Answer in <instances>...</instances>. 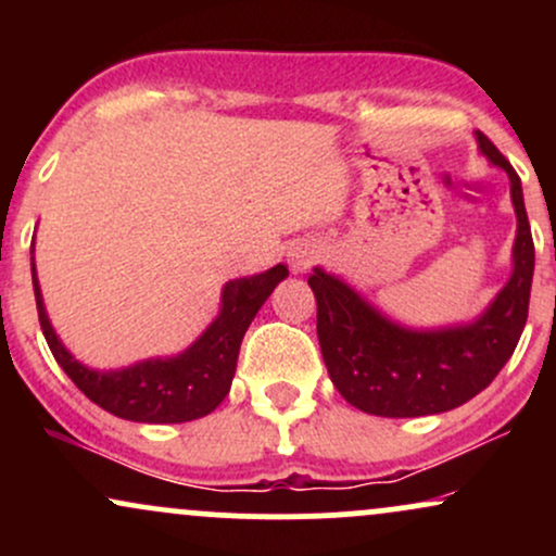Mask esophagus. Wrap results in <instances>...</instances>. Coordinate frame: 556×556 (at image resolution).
Here are the masks:
<instances>
[{"label":"esophagus","instance_id":"esophagus-1","mask_svg":"<svg viewBox=\"0 0 556 556\" xmlns=\"http://www.w3.org/2000/svg\"><path fill=\"white\" fill-rule=\"evenodd\" d=\"M318 256H321V245H318V242H314V240H298L295 245L287 251L290 269L295 274H303Z\"/></svg>","mask_w":556,"mask_h":556}]
</instances>
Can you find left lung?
<instances>
[{
    "label": "left lung",
    "instance_id": "left-lung-1",
    "mask_svg": "<svg viewBox=\"0 0 556 556\" xmlns=\"http://www.w3.org/2000/svg\"><path fill=\"white\" fill-rule=\"evenodd\" d=\"M478 151L507 172L518 232L513 271L476 318L446 327H405L355 287L316 266L308 277L318 305V342L337 392L381 418H418L455 410L483 392L518 348L533 282V238L522 185L496 146L476 132Z\"/></svg>",
    "mask_w": 556,
    "mask_h": 556
}]
</instances>
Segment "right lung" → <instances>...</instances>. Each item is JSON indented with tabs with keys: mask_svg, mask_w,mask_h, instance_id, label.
Returning <instances> with one entry per match:
<instances>
[{
	"mask_svg": "<svg viewBox=\"0 0 556 556\" xmlns=\"http://www.w3.org/2000/svg\"><path fill=\"white\" fill-rule=\"evenodd\" d=\"M30 274H34L38 321L49 350L62 371L88 400L112 416L136 424H185L208 416L227 397L238 368L242 337L274 287L287 279L290 271L285 264H277L253 277L229 279L222 287L219 314L182 353L146 358L110 371H99L75 361L49 321L34 258H30Z\"/></svg>",
	"mask_w": 556,
	"mask_h": 556,
	"instance_id": "right-lung-1",
	"label": "right lung"
}]
</instances>
